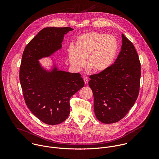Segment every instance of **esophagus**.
Instances as JSON below:
<instances>
[{"instance_id": "1", "label": "esophagus", "mask_w": 159, "mask_h": 159, "mask_svg": "<svg viewBox=\"0 0 159 159\" xmlns=\"http://www.w3.org/2000/svg\"><path fill=\"white\" fill-rule=\"evenodd\" d=\"M84 82H85V84H87V83H88V82H89V79H88L87 77H84Z\"/></svg>"}]
</instances>
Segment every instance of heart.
Returning a JSON list of instances; mask_svg holds the SVG:
<instances>
[{
    "mask_svg": "<svg viewBox=\"0 0 159 159\" xmlns=\"http://www.w3.org/2000/svg\"><path fill=\"white\" fill-rule=\"evenodd\" d=\"M118 51V43L115 36L98 32H88L79 35L75 46L68 51L71 66L80 70L86 66L93 72L107 70L114 63Z\"/></svg>",
    "mask_w": 159,
    "mask_h": 159,
    "instance_id": "heart-1",
    "label": "heart"
}]
</instances>
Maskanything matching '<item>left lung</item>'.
Returning a JSON list of instances; mask_svg holds the SVG:
<instances>
[{"mask_svg": "<svg viewBox=\"0 0 159 159\" xmlns=\"http://www.w3.org/2000/svg\"><path fill=\"white\" fill-rule=\"evenodd\" d=\"M121 36V52L114 64L107 70L89 77L95 115L106 124L123 118L139 94L141 66L139 55L133 43L123 34Z\"/></svg>", "mask_w": 159, "mask_h": 159, "instance_id": "1", "label": "left lung"}]
</instances>
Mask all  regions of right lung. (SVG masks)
<instances>
[{"mask_svg": "<svg viewBox=\"0 0 159 159\" xmlns=\"http://www.w3.org/2000/svg\"><path fill=\"white\" fill-rule=\"evenodd\" d=\"M72 30L69 27L45 28L30 41L22 54L19 80L25 102L33 114L47 125H58L68 118L70 98L84 86L80 74L60 70L55 63L47 70L39 61L60 50L65 34Z\"/></svg>", "mask_w": 159, "mask_h": 159, "instance_id": "add662e5", "label": "right lung"}]
</instances>
